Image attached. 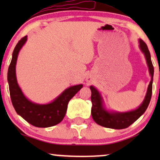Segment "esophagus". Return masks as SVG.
Segmentation results:
<instances>
[{"mask_svg":"<svg viewBox=\"0 0 160 160\" xmlns=\"http://www.w3.org/2000/svg\"><path fill=\"white\" fill-rule=\"evenodd\" d=\"M87 81H88V82H90L91 80H90V79H87Z\"/></svg>","mask_w":160,"mask_h":160,"instance_id":"1","label":"esophagus"}]
</instances>
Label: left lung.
Wrapping results in <instances>:
<instances>
[{
    "instance_id": "1",
    "label": "left lung",
    "mask_w": 160,
    "mask_h": 160,
    "mask_svg": "<svg viewBox=\"0 0 160 160\" xmlns=\"http://www.w3.org/2000/svg\"><path fill=\"white\" fill-rule=\"evenodd\" d=\"M139 48L144 53L148 64V69L151 80L148 85V90L145 95L144 101L138 108L132 111L127 112H117L108 111L104 105V101L102 95L98 89L93 86H90L92 92L91 101L92 103L91 113L92 117L97 124L106 128H114V129H122L128 127L134 122H135L141 117L148 108L151 99L152 85L153 80L154 69L150 58V53L148 46L141 39L138 40Z\"/></svg>"
}]
</instances>
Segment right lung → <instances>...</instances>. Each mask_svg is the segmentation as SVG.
Instances as JSON below:
<instances>
[{"instance_id": "add662e5", "label": "right lung", "mask_w": 160, "mask_h": 160, "mask_svg": "<svg viewBox=\"0 0 160 160\" xmlns=\"http://www.w3.org/2000/svg\"><path fill=\"white\" fill-rule=\"evenodd\" d=\"M26 41L27 36H25L16 44L7 73V80L12 106L16 113L32 126L40 128L56 126L63 120L69 101L81 89L82 84L70 86L50 103L40 104L31 102L23 94L18 84L16 74L18 55Z\"/></svg>"}]
</instances>
